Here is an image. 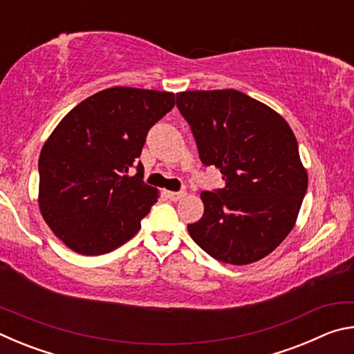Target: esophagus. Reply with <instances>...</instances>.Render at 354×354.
<instances>
[{
  "instance_id": "obj_1",
  "label": "esophagus",
  "mask_w": 354,
  "mask_h": 354,
  "mask_svg": "<svg viewBox=\"0 0 354 354\" xmlns=\"http://www.w3.org/2000/svg\"><path fill=\"white\" fill-rule=\"evenodd\" d=\"M167 198H170L171 201H179L183 198V196H185V192L179 190V192H165Z\"/></svg>"
}]
</instances>
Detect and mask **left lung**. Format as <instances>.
Here are the masks:
<instances>
[{"instance_id":"1","label":"left lung","mask_w":354,"mask_h":354,"mask_svg":"<svg viewBox=\"0 0 354 354\" xmlns=\"http://www.w3.org/2000/svg\"><path fill=\"white\" fill-rule=\"evenodd\" d=\"M200 159L223 189L203 192L205 214L187 225L214 259L247 266L270 254L295 226L308 173L286 120L234 88L176 93Z\"/></svg>"}]
</instances>
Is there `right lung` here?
I'll list each match as a JSON object with an SVG mask.
<instances>
[{"label":"right lung","mask_w":354,"mask_h":354,"mask_svg":"<svg viewBox=\"0 0 354 354\" xmlns=\"http://www.w3.org/2000/svg\"><path fill=\"white\" fill-rule=\"evenodd\" d=\"M175 93L111 87L81 101L48 137L39 158V206L76 253L104 254L128 242L158 201L139 160L147 134ZM133 166L138 173L127 175Z\"/></svg>","instance_id":"add662e5"}]
</instances>
